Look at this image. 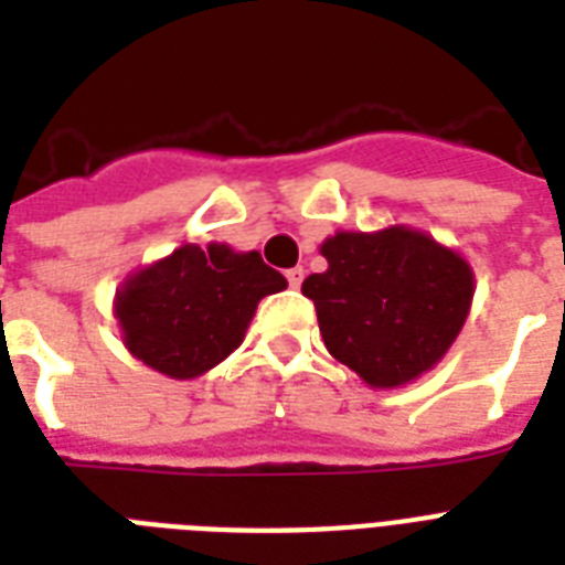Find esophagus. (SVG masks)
<instances>
[{
  "label": "esophagus",
  "mask_w": 565,
  "mask_h": 565,
  "mask_svg": "<svg viewBox=\"0 0 565 565\" xmlns=\"http://www.w3.org/2000/svg\"><path fill=\"white\" fill-rule=\"evenodd\" d=\"M287 281H290L292 290H299L301 281H305V269H301V266H296V269H287Z\"/></svg>",
  "instance_id": "34e87169"
}]
</instances>
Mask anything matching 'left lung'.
<instances>
[{
	"label": "left lung",
	"instance_id": "obj_1",
	"mask_svg": "<svg viewBox=\"0 0 565 565\" xmlns=\"http://www.w3.org/2000/svg\"><path fill=\"white\" fill-rule=\"evenodd\" d=\"M326 273L301 292L317 305L326 349L377 390L434 370L472 305V266L422 231H337L322 243Z\"/></svg>",
	"mask_w": 565,
	"mask_h": 565
}]
</instances>
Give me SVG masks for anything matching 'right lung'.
Wrapping results in <instances>:
<instances>
[{
    "label": "right lung",
    "instance_id": "right-lung-1",
    "mask_svg": "<svg viewBox=\"0 0 565 565\" xmlns=\"http://www.w3.org/2000/svg\"><path fill=\"white\" fill-rule=\"evenodd\" d=\"M287 287L257 252L211 243L175 248L170 257L128 275L114 313L122 343L161 375L199 377L228 358L246 337L257 301Z\"/></svg>",
    "mask_w": 565,
    "mask_h": 565
}]
</instances>
